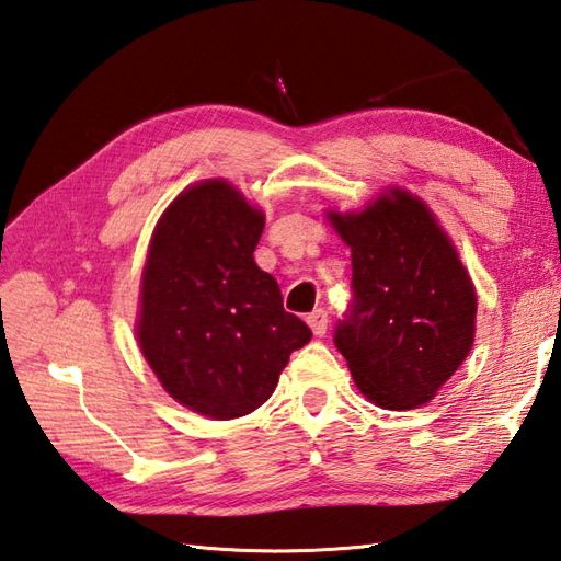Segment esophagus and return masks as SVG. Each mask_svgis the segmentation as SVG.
<instances>
[{"instance_id":"esophagus-1","label":"esophagus","mask_w":561,"mask_h":561,"mask_svg":"<svg viewBox=\"0 0 561 561\" xmlns=\"http://www.w3.org/2000/svg\"><path fill=\"white\" fill-rule=\"evenodd\" d=\"M306 322L310 324V330H312V334L316 336H322L324 332H328V310L324 308H318V310H312L310 316L306 318Z\"/></svg>"}]
</instances>
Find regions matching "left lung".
<instances>
[{
	"label": "left lung",
	"mask_w": 561,
	"mask_h": 561,
	"mask_svg": "<svg viewBox=\"0 0 561 561\" xmlns=\"http://www.w3.org/2000/svg\"><path fill=\"white\" fill-rule=\"evenodd\" d=\"M351 245L354 301L334 344L354 382L389 411L423 407L468 356L476 289L427 205L403 188L360 213H330Z\"/></svg>",
	"instance_id": "obj_1"
}]
</instances>
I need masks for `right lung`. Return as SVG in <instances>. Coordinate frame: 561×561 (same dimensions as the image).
Listing matches in <instances>:
<instances>
[{
	"label": "right lung",
	"instance_id": "1",
	"mask_svg": "<svg viewBox=\"0 0 561 561\" xmlns=\"http://www.w3.org/2000/svg\"><path fill=\"white\" fill-rule=\"evenodd\" d=\"M263 229V213L237 188L203 181L167 207L142 267V356L169 394L215 421L263 407L312 336L255 265Z\"/></svg>",
	"mask_w": 561,
	"mask_h": 561
}]
</instances>
